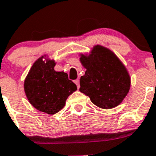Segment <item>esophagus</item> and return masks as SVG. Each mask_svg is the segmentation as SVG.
Listing matches in <instances>:
<instances>
[{
	"instance_id": "34e87169",
	"label": "esophagus",
	"mask_w": 156,
	"mask_h": 156,
	"mask_svg": "<svg viewBox=\"0 0 156 156\" xmlns=\"http://www.w3.org/2000/svg\"><path fill=\"white\" fill-rule=\"evenodd\" d=\"M74 83H75L76 84L77 88H78V89H79V88H80V80H79V79L76 80L74 81Z\"/></svg>"
}]
</instances>
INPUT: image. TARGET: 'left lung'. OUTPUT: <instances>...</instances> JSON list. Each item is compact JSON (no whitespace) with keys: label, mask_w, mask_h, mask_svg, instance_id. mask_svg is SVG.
I'll return each instance as SVG.
<instances>
[{"label":"left lung","mask_w":156,"mask_h":156,"mask_svg":"<svg viewBox=\"0 0 156 156\" xmlns=\"http://www.w3.org/2000/svg\"><path fill=\"white\" fill-rule=\"evenodd\" d=\"M86 69L80 77V91L101 108L110 109L122 103L130 87V76L126 66L114 52L94 45L89 54H80Z\"/></svg>","instance_id":"8db88e82"}]
</instances>
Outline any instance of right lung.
I'll return each mask as SVG.
<instances>
[{
	"label": "right lung",
	"mask_w": 156,
	"mask_h": 156,
	"mask_svg": "<svg viewBox=\"0 0 156 156\" xmlns=\"http://www.w3.org/2000/svg\"><path fill=\"white\" fill-rule=\"evenodd\" d=\"M55 61L46 55L41 56L32 66L24 81L25 94L30 104L49 115L64 108L66 99L77 90L68 74L55 70Z\"/></svg>",
	"instance_id": "add662e5"
}]
</instances>
